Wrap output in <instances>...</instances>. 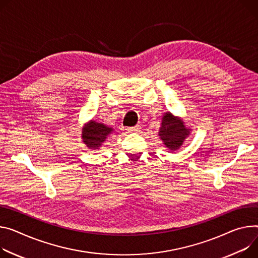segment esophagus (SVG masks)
<instances>
[{
	"instance_id": "1",
	"label": "esophagus",
	"mask_w": 258,
	"mask_h": 258,
	"mask_svg": "<svg viewBox=\"0 0 258 258\" xmlns=\"http://www.w3.org/2000/svg\"><path fill=\"white\" fill-rule=\"evenodd\" d=\"M140 128H141V126L140 125H135V126H131V127H127L126 131L128 133H136V132H139Z\"/></svg>"
}]
</instances>
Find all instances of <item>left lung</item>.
<instances>
[{"instance_id":"obj_1","label":"left lung","mask_w":258,"mask_h":258,"mask_svg":"<svg viewBox=\"0 0 258 258\" xmlns=\"http://www.w3.org/2000/svg\"><path fill=\"white\" fill-rule=\"evenodd\" d=\"M188 132L189 130L184 126L181 120L168 112L162 117L158 134L163 144L171 150H176L183 144L184 139L188 136Z\"/></svg>"}]
</instances>
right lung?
I'll return each instance as SVG.
<instances>
[{"mask_svg": "<svg viewBox=\"0 0 258 258\" xmlns=\"http://www.w3.org/2000/svg\"><path fill=\"white\" fill-rule=\"evenodd\" d=\"M112 131L113 130L111 127H108L103 123L90 121L83 130V142L91 149H98L107 137L112 133Z\"/></svg>", "mask_w": 258, "mask_h": 258, "instance_id": "1", "label": "right lung"}]
</instances>
